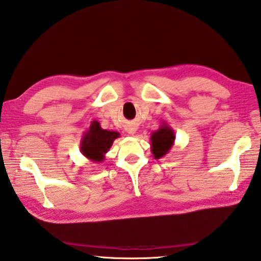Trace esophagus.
<instances>
[{"instance_id": "1", "label": "esophagus", "mask_w": 261, "mask_h": 261, "mask_svg": "<svg viewBox=\"0 0 261 261\" xmlns=\"http://www.w3.org/2000/svg\"><path fill=\"white\" fill-rule=\"evenodd\" d=\"M136 131H137V127L136 126H127L126 127V132L129 135H131V136H134L136 134Z\"/></svg>"}]
</instances>
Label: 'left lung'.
I'll list each match as a JSON object with an SVG mask.
<instances>
[{
	"mask_svg": "<svg viewBox=\"0 0 261 261\" xmlns=\"http://www.w3.org/2000/svg\"><path fill=\"white\" fill-rule=\"evenodd\" d=\"M174 130L165 122L160 126V129L152 132L150 136V148L155 160H160L168 154V151L174 145Z\"/></svg>",
	"mask_w": 261,
	"mask_h": 261,
	"instance_id": "left-lung-1",
	"label": "left lung"
}]
</instances>
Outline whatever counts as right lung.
I'll return each mask as SVG.
<instances>
[{"instance_id": "1", "label": "right lung", "mask_w": 261, "mask_h": 261, "mask_svg": "<svg viewBox=\"0 0 261 261\" xmlns=\"http://www.w3.org/2000/svg\"><path fill=\"white\" fill-rule=\"evenodd\" d=\"M119 137V132L101 129L99 122L93 121L81 138L80 151L89 161L100 163L105 160V154Z\"/></svg>"}]
</instances>
